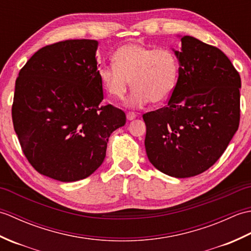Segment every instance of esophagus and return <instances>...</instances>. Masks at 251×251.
Returning <instances> with one entry per match:
<instances>
[{
	"mask_svg": "<svg viewBox=\"0 0 251 251\" xmlns=\"http://www.w3.org/2000/svg\"><path fill=\"white\" fill-rule=\"evenodd\" d=\"M136 113H134V112H128V113L126 114V117H127V120L128 121H132V120H135L136 119Z\"/></svg>",
	"mask_w": 251,
	"mask_h": 251,
	"instance_id": "esophagus-1",
	"label": "esophagus"
}]
</instances>
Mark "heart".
Here are the masks:
<instances>
[{
    "instance_id": "heart-1",
    "label": "heart",
    "mask_w": 251,
    "mask_h": 251,
    "mask_svg": "<svg viewBox=\"0 0 251 251\" xmlns=\"http://www.w3.org/2000/svg\"><path fill=\"white\" fill-rule=\"evenodd\" d=\"M113 66L102 67L98 72L104 92L122 100L134 90L129 105L142 106L151 101L159 104L172 96L177 84L179 63L175 52L166 47L125 44L112 57Z\"/></svg>"
}]
</instances>
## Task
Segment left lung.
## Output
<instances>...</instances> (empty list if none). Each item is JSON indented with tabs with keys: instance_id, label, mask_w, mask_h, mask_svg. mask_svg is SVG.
<instances>
[{
	"instance_id": "obj_1",
	"label": "left lung",
	"mask_w": 251,
	"mask_h": 251,
	"mask_svg": "<svg viewBox=\"0 0 251 251\" xmlns=\"http://www.w3.org/2000/svg\"><path fill=\"white\" fill-rule=\"evenodd\" d=\"M179 76L167 104L143 114L149 161L159 172L189 178L210 168L238 129L241 76L215 46L181 37Z\"/></svg>"
}]
</instances>
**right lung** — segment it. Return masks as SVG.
<instances>
[{
  "label": "right lung",
  "mask_w": 251,
  "mask_h": 251,
  "mask_svg": "<svg viewBox=\"0 0 251 251\" xmlns=\"http://www.w3.org/2000/svg\"><path fill=\"white\" fill-rule=\"evenodd\" d=\"M95 40L47 45L16 79L13 124L37 173L61 182L87 178L105 157L109 137L126 115L103 100Z\"/></svg>",
  "instance_id": "1"
}]
</instances>
